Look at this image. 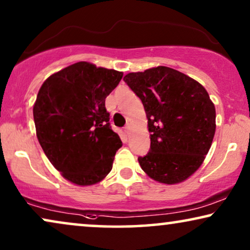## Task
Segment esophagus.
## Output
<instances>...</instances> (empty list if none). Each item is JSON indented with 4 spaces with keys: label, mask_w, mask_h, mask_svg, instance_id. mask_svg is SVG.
<instances>
[{
    "label": "esophagus",
    "mask_w": 250,
    "mask_h": 250,
    "mask_svg": "<svg viewBox=\"0 0 250 250\" xmlns=\"http://www.w3.org/2000/svg\"><path fill=\"white\" fill-rule=\"evenodd\" d=\"M123 131H125V134L127 135V136H128L129 134H130V125H125V129H123Z\"/></svg>",
    "instance_id": "obj_1"
}]
</instances>
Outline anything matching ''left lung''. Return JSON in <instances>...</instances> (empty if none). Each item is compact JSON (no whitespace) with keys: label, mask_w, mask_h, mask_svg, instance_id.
Segmentation results:
<instances>
[{"label":"left lung","mask_w":250,"mask_h":250,"mask_svg":"<svg viewBox=\"0 0 250 250\" xmlns=\"http://www.w3.org/2000/svg\"><path fill=\"white\" fill-rule=\"evenodd\" d=\"M141 98L151 132V148L138 162L148 177L177 184L194 174L210 148L216 111L198 81L174 68L158 66L123 78Z\"/></svg>","instance_id":"obj_1"}]
</instances>
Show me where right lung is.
Returning <instances> with one entry per match:
<instances>
[{
	"mask_svg": "<svg viewBox=\"0 0 250 250\" xmlns=\"http://www.w3.org/2000/svg\"><path fill=\"white\" fill-rule=\"evenodd\" d=\"M122 72L79 62L53 73L36 97V136L46 158L62 177L79 186L94 185L112 170L122 146L111 129L105 99Z\"/></svg>",
	"mask_w": 250,
	"mask_h": 250,
	"instance_id": "1",
	"label": "right lung"
}]
</instances>
